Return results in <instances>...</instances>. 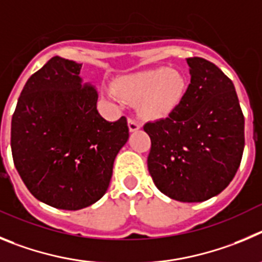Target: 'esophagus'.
<instances>
[{
  "label": "esophagus",
  "instance_id": "1",
  "mask_svg": "<svg viewBox=\"0 0 262 262\" xmlns=\"http://www.w3.org/2000/svg\"><path fill=\"white\" fill-rule=\"evenodd\" d=\"M128 126H129V130H130V132H137L138 129L141 128V124L138 121H136L134 119H129L128 120Z\"/></svg>",
  "mask_w": 262,
  "mask_h": 262
}]
</instances>
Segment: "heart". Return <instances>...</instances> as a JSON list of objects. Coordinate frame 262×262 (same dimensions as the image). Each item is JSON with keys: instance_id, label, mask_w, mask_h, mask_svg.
<instances>
[{"instance_id": "b5f03b06", "label": "heart", "mask_w": 262, "mask_h": 262, "mask_svg": "<svg viewBox=\"0 0 262 262\" xmlns=\"http://www.w3.org/2000/svg\"><path fill=\"white\" fill-rule=\"evenodd\" d=\"M185 75L168 68L141 70L121 77L115 84L120 96L130 102H140L142 114L151 119H166L175 112L187 94ZM110 96L117 99L114 91Z\"/></svg>"}]
</instances>
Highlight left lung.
Masks as SVG:
<instances>
[{
	"instance_id": "1",
	"label": "left lung",
	"mask_w": 262,
	"mask_h": 262,
	"mask_svg": "<svg viewBox=\"0 0 262 262\" xmlns=\"http://www.w3.org/2000/svg\"><path fill=\"white\" fill-rule=\"evenodd\" d=\"M190 83L175 112L147 122V168L158 189L202 202L234 179L244 150V116L232 81L213 62L187 58Z\"/></svg>"
}]
</instances>
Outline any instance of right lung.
I'll return each mask as SVG.
<instances>
[{
    "instance_id": "add662e5",
    "label": "right lung",
    "mask_w": 262,
    "mask_h": 262,
    "mask_svg": "<svg viewBox=\"0 0 262 262\" xmlns=\"http://www.w3.org/2000/svg\"><path fill=\"white\" fill-rule=\"evenodd\" d=\"M82 63L52 57L26 82L11 119L15 168L35 199L79 210L102 199L120 148L129 138L124 116L96 110L95 86L79 77Z\"/></svg>"
}]
</instances>
